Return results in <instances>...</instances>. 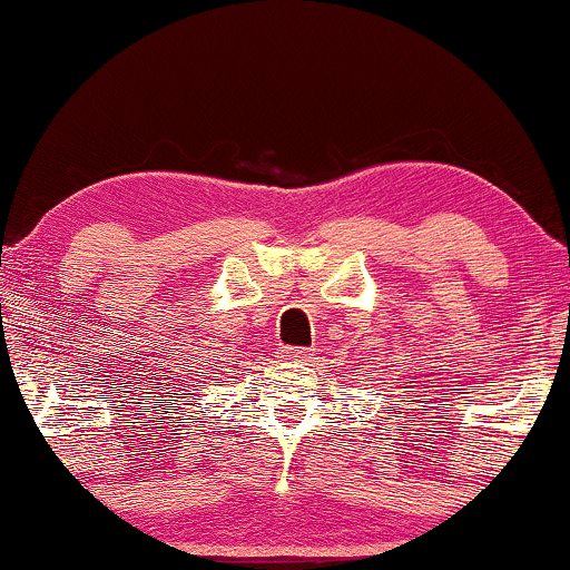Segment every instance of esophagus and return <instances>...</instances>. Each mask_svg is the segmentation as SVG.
Segmentation results:
<instances>
[{
	"label": "esophagus",
	"instance_id": "esophagus-1",
	"mask_svg": "<svg viewBox=\"0 0 570 570\" xmlns=\"http://www.w3.org/2000/svg\"><path fill=\"white\" fill-rule=\"evenodd\" d=\"M279 355H283L285 361H308L311 350H303V347H283V350H279Z\"/></svg>",
	"mask_w": 570,
	"mask_h": 570
}]
</instances>
